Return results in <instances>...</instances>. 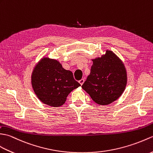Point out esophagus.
<instances>
[{"instance_id": "1", "label": "esophagus", "mask_w": 153, "mask_h": 153, "mask_svg": "<svg viewBox=\"0 0 153 153\" xmlns=\"http://www.w3.org/2000/svg\"><path fill=\"white\" fill-rule=\"evenodd\" d=\"M84 80H84V79H82L80 80H79V83L80 84V85H82V84L84 82Z\"/></svg>"}]
</instances>
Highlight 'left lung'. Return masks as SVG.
Returning <instances> with one entry per match:
<instances>
[{
	"label": "left lung",
	"mask_w": 153,
	"mask_h": 153,
	"mask_svg": "<svg viewBox=\"0 0 153 153\" xmlns=\"http://www.w3.org/2000/svg\"><path fill=\"white\" fill-rule=\"evenodd\" d=\"M90 74L82 86L96 103L106 105L123 94L127 84L124 64L116 54L106 50L101 57L91 59Z\"/></svg>",
	"instance_id": "obj_1"
}]
</instances>
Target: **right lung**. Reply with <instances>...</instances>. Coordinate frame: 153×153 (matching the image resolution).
Instances as JSON below:
<instances>
[{
  "mask_svg": "<svg viewBox=\"0 0 153 153\" xmlns=\"http://www.w3.org/2000/svg\"><path fill=\"white\" fill-rule=\"evenodd\" d=\"M31 84L40 101L54 107L63 105L68 95L80 86L71 71L63 69L57 60L48 57H42L34 67Z\"/></svg>",
  "mask_w": 153,
  "mask_h": 153,
  "instance_id": "right-lung-1",
  "label": "right lung"
}]
</instances>
